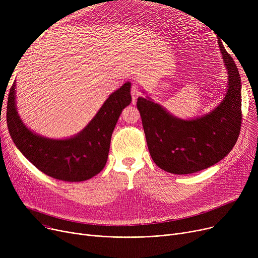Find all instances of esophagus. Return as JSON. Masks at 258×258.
<instances>
[{
  "label": "esophagus",
  "instance_id": "34e87169",
  "mask_svg": "<svg viewBox=\"0 0 258 258\" xmlns=\"http://www.w3.org/2000/svg\"><path fill=\"white\" fill-rule=\"evenodd\" d=\"M131 94H132V99H133V103L135 104L137 101V98L141 95V92L139 90V87L136 83H134L132 85V91H131Z\"/></svg>",
  "mask_w": 258,
  "mask_h": 258
}]
</instances>
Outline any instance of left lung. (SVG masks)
Masks as SVG:
<instances>
[{"instance_id": "left-lung-1", "label": "left lung", "mask_w": 258, "mask_h": 258, "mask_svg": "<svg viewBox=\"0 0 258 258\" xmlns=\"http://www.w3.org/2000/svg\"><path fill=\"white\" fill-rule=\"evenodd\" d=\"M228 74L223 100L201 117L181 119L150 97H139L148 151L155 163L174 174L194 173L224 159L235 145L241 123V80L237 67L219 42Z\"/></svg>"}]
</instances>
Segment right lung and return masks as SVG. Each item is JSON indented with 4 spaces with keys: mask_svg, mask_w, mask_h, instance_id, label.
Segmentation results:
<instances>
[{
    "mask_svg": "<svg viewBox=\"0 0 258 258\" xmlns=\"http://www.w3.org/2000/svg\"><path fill=\"white\" fill-rule=\"evenodd\" d=\"M16 83L7 103V125L19 151L49 177L66 182L86 181L99 173L107 161L113 131L131 101V83L112 93L87 126L74 136L52 139L27 127L17 110Z\"/></svg>",
    "mask_w": 258,
    "mask_h": 258,
    "instance_id": "obj_1",
    "label": "right lung"
}]
</instances>
